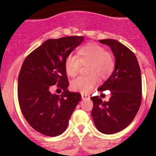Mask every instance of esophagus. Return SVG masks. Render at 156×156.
<instances>
[{"label": "esophagus", "instance_id": "34e87169", "mask_svg": "<svg viewBox=\"0 0 156 156\" xmlns=\"http://www.w3.org/2000/svg\"><path fill=\"white\" fill-rule=\"evenodd\" d=\"M81 96H82L83 100H89L90 99V95H87V94H84V93H82Z\"/></svg>", "mask_w": 156, "mask_h": 156}]
</instances>
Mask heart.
I'll return each mask as SVG.
<instances>
[{
  "mask_svg": "<svg viewBox=\"0 0 156 156\" xmlns=\"http://www.w3.org/2000/svg\"><path fill=\"white\" fill-rule=\"evenodd\" d=\"M89 65L87 73L90 75L81 76L70 83L72 90L88 93L99 82L98 77L107 78L114 68L113 57L109 52L96 44H88L78 50L77 56L69 55L65 61V70L67 75L74 77L78 74L81 66Z\"/></svg>",
  "mask_w": 156,
  "mask_h": 156,
  "instance_id": "1",
  "label": "heart"
}]
</instances>
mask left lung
I'll use <instances>...</instances> for the list:
<instances>
[{
	"mask_svg": "<svg viewBox=\"0 0 156 156\" xmlns=\"http://www.w3.org/2000/svg\"><path fill=\"white\" fill-rule=\"evenodd\" d=\"M115 56V69L98 90H109L111 97L103 101L93 96L91 111L98 130L105 134L117 133L126 128L135 117L142 101V78L138 60L130 49L117 40H100Z\"/></svg>",
	"mask_w": 156,
	"mask_h": 156,
	"instance_id": "8db88e82",
	"label": "left lung"
}]
</instances>
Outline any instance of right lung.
I'll return each mask as SVG.
<instances>
[{"instance_id":"right-lung-1","label":"right lung","mask_w":156,"mask_h":156,"mask_svg":"<svg viewBox=\"0 0 156 156\" xmlns=\"http://www.w3.org/2000/svg\"><path fill=\"white\" fill-rule=\"evenodd\" d=\"M83 40V36L48 40L23 61L18 80L19 106L28 124L44 135L63 133L81 100L79 93L67 90L65 61ZM56 84L64 90L61 96L51 93V86Z\"/></svg>"}]
</instances>
